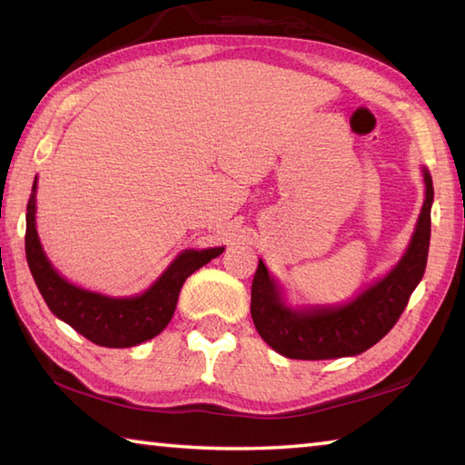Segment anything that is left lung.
I'll return each mask as SVG.
<instances>
[{
  "label": "left lung",
  "instance_id": "left-lung-1",
  "mask_svg": "<svg viewBox=\"0 0 465 465\" xmlns=\"http://www.w3.org/2000/svg\"><path fill=\"white\" fill-rule=\"evenodd\" d=\"M425 174V203L420 209L411 246L391 274L360 294L350 305L299 313L282 305L266 266L258 264L252 282V321L270 348L291 360H329L356 356L372 348L391 331L412 291L425 274L431 240L433 181Z\"/></svg>",
  "mask_w": 465,
  "mask_h": 465
}]
</instances>
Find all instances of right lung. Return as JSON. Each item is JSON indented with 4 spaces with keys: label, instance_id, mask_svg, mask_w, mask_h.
Segmentation results:
<instances>
[{
    "label": "right lung",
    "instance_id": "obj_1",
    "mask_svg": "<svg viewBox=\"0 0 465 465\" xmlns=\"http://www.w3.org/2000/svg\"><path fill=\"white\" fill-rule=\"evenodd\" d=\"M36 183L32 187L26 209V260L42 299L48 309L69 323L74 331L104 348H132L158 335L174 315L183 282L223 248L187 250L176 258L156 284L142 297L109 299L97 292L77 289L54 272L38 242L36 223Z\"/></svg>",
    "mask_w": 465,
    "mask_h": 465
}]
</instances>
